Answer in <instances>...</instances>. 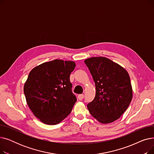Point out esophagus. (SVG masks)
Listing matches in <instances>:
<instances>
[{"mask_svg":"<svg viewBox=\"0 0 154 154\" xmlns=\"http://www.w3.org/2000/svg\"><path fill=\"white\" fill-rule=\"evenodd\" d=\"M84 97V94H79L78 95V99L80 100H82Z\"/></svg>","mask_w":154,"mask_h":154,"instance_id":"obj_1","label":"esophagus"}]
</instances>
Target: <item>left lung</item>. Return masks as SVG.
Listing matches in <instances>:
<instances>
[{"label":"left lung","mask_w":154,"mask_h":154,"mask_svg":"<svg viewBox=\"0 0 154 154\" xmlns=\"http://www.w3.org/2000/svg\"><path fill=\"white\" fill-rule=\"evenodd\" d=\"M95 82L94 99L87 104L91 114L99 122L109 124L117 120L132 99V88L127 72L103 57L84 61Z\"/></svg>","instance_id":"left-lung-1"}]
</instances>
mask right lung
Returning a JSON list of instances; mask_svg holds the SVG:
<instances>
[{
    "label": "right lung",
    "mask_w": 154,
    "mask_h": 154,
    "mask_svg": "<svg viewBox=\"0 0 154 154\" xmlns=\"http://www.w3.org/2000/svg\"><path fill=\"white\" fill-rule=\"evenodd\" d=\"M73 61L55 59L32 69L23 87L28 106L34 116L48 125L60 123L77 101L72 91L70 75Z\"/></svg>",
    "instance_id": "1"
}]
</instances>
